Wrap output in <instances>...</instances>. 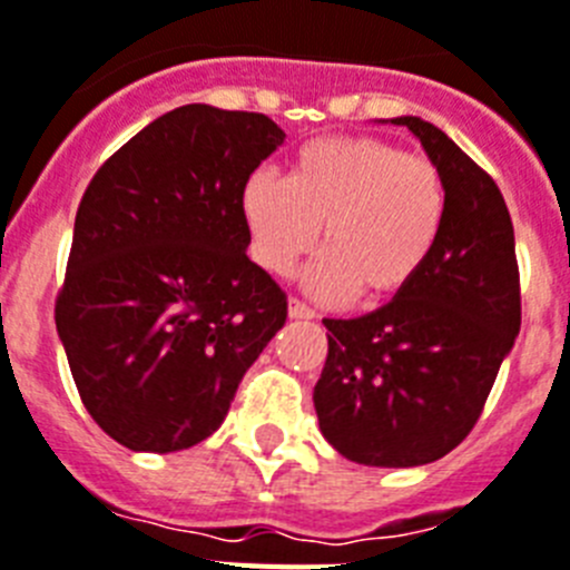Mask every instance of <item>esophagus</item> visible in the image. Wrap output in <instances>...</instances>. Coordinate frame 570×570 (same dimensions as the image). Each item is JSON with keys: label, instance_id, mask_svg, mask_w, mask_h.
I'll return each mask as SVG.
<instances>
[{"label": "esophagus", "instance_id": "esophagus-1", "mask_svg": "<svg viewBox=\"0 0 570 570\" xmlns=\"http://www.w3.org/2000/svg\"><path fill=\"white\" fill-rule=\"evenodd\" d=\"M289 318H295V322H309V318H315V309L307 307L304 301L289 298Z\"/></svg>", "mask_w": 570, "mask_h": 570}]
</instances>
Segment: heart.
<instances>
[{"label":"heart","instance_id":"b5f03b06","mask_svg":"<svg viewBox=\"0 0 570 570\" xmlns=\"http://www.w3.org/2000/svg\"><path fill=\"white\" fill-rule=\"evenodd\" d=\"M446 208L443 170L374 136L309 141L286 179L257 170L243 188V217L263 269L293 272L322 228L324 261L309 272V286L330 301L356 293L362 304L396 298L417 281Z\"/></svg>","mask_w":570,"mask_h":570}]
</instances>
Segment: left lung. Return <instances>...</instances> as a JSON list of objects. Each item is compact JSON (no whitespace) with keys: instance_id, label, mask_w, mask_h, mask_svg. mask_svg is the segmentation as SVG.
Here are the masks:
<instances>
[{"instance_id":"8db88e82","label":"left lung","mask_w":570,"mask_h":570,"mask_svg":"<svg viewBox=\"0 0 570 570\" xmlns=\"http://www.w3.org/2000/svg\"><path fill=\"white\" fill-rule=\"evenodd\" d=\"M443 170L449 208L432 261L385 307L324 318L313 403L327 443L365 466H423L472 432L521 327L519 263L499 185L434 124L403 115Z\"/></svg>"}]
</instances>
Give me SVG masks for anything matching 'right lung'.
<instances>
[{
  "mask_svg": "<svg viewBox=\"0 0 570 570\" xmlns=\"http://www.w3.org/2000/svg\"><path fill=\"white\" fill-rule=\"evenodd\" d=\"M286 132L261 112L188 104L92 176L55 322L86 411L132 452L212 438L286 322L248 261L243 188Z\"/></svg>",
  "mask_w": 570,
  "mask_h": 570,
  "instance_id": "1",
  "label": "right lung"
}]
</instances>
